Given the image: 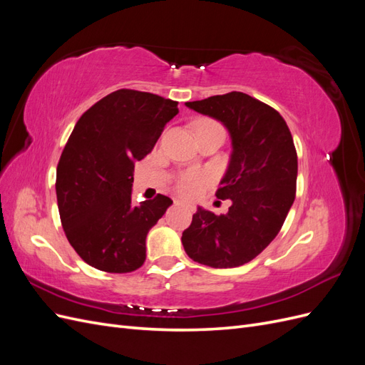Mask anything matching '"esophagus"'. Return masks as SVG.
I'll list each match as a JSON object with an SVG mask.
<instances>
[{"mask_svg": "<svg viewBox=\"0 0 365 365\" xmlns=\"http://www.w3.org/2000/svg\"><path fill=\"white\" fill-rule=\"evenodd\" d=\"M178 202H180V201H175V204H178Z\"/></svg>", "mask_w": 365, "mask_h": 365, "instance_id": "34e87169", "label": "esophagus"}]
</instances>
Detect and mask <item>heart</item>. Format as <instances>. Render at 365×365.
<instances>
[{"label":"heart","instance_id":"1","mask_svg":"<svg viewBox=\"0 0 365 365\" xmlns=\"http://www.w3.org/2000/svg\"><path fill=\"white\" fill-rule=\"evenodd\" d=\"M210 123H213V121L202 120L200 121L197 128L202 125H210ZM210 181H212V176L205 172H187L180 176L176 187H178L180 193H182L184 196H196L197 193L202 192V189Z\"/></svg>","mask_w":365,"mask_h":365}]
</instances>
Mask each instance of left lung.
<instances>
[{"label": "left lung", "instance_id": "1", "mask_svg": "<svg viewBox=\"0 0 365 365\" xmlns=\"http://www.w3.org/2000/svg\"><path fill=\"white\" fill-rule=\"evenodd\" d=\"M185 106L228 130L231 155L220 180L225 215L197 207L181 242L192 260L212 268L245 264L277 236L295 200L297 152L283 117L245 93H227Z\"/></svg>", "mask_w": 365, "mask_h": 365}]
</instances>
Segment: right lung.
<instances>
[{"mask_svg": "<svg viewBox=\"0 0 365 365\" xmlns=\"http://www.w3.org/2000/svg\"><path fill=\"white\" fill-rule=\"evenodd\" d=\"M176 114L170 98L118 90L76 123L58 164L56 196L68 242L93 268L125 274L145 263L146 236L172 200L132 202L134 163Z\"/></svg>", "mask_w": 365, "mask_h": 365, "instance_id": "1", "label": "right lung"}]
</instances>
